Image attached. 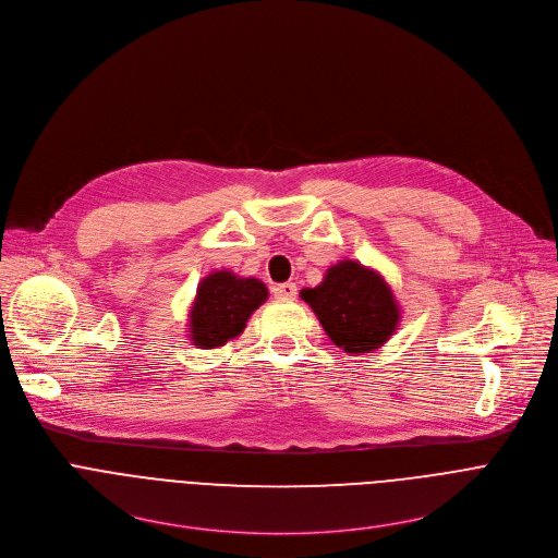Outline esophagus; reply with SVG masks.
Instances as JSON below:
<instances>
[{"mask_svg": "<svg viewBox=\"0 0 558 558\" xmlns=\"http://www.w3.org/2000/svg\"><path fill=\"white\" fill-rule=\"evenodd\" d=\"M274 295L278 300H295L298 295V287L293 282H282V284H276L274 287Z\"/></svg>", "mask_w": 558, "mask_h": 558, "instance_id": "1", "label": "esophagus"}]
</instances>
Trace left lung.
<instances>
[{"mask_svg":"<svg viewBox=\"0 0 558 558\" xmlns=\"http://www.w3.org/2000/svg\"><path fill=\"white\" fill-rule=\"evenodd\" d=\"M300 298L333 344L347 353L360 355L384 347L400 325V304L386 280L355 260H340L320 284L302 289Z\"/></svg>","mask_w":558,"mask_h":558,"instance_id":"left-lung-1","label":"left lung"}]
</instances>
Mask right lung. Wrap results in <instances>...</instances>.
Returning <instances> with one entry per match:
<instances>
[{"label":"right lung","mask_w":558,"mask_h":558,"mask_svg":"<svg viewBox=\"0 0 558 558\" xmlns=\"http://www.w3.org/2000/svg\"><path fill=\"white\" fill-rule=\"evenodd\" d=\"M265 282L227 269L201 280L190 308V340L198 349H216L241 336L250 315L267 300Z\"/></svg>","instance_id":"obj_1"}]
</instances>
